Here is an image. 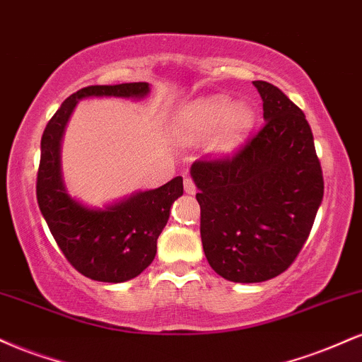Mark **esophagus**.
<instances>
[{
  "label": "esophagus",
  "instance_id": "esophagus-1",
  "mask_svg": "<svg viewBox=\"0 0 362 362\" xmlns=\"http://www.w3.org/2000/svg\"><path fill=\"white\" fill-rule=\"evenodd\" d=\"M184 189H185L187 194H195V184H194V180L190 177L184 178Z\"/></svg>",
  "mask_w": 362,
  "mask_h": 362
}]
</instances>
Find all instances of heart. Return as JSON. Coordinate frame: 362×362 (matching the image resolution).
<instances>
[{
    "label": "heart",
    "instance_id": "1",
    "mask_svg": "<svg viewBox=\"0 0 362 362\" xmlns=\"http://www.w3.org/2000/svg\"><path fill=\"white\" fill-rule=\"evenodd\" d=\"M255 122V112L247 103H235L226 97H211L195 102L182 112L178 126L189 139L214 136L213 148L230 153L242 144Z\"/></svg>",
    "mask_w": 362,
    "mask_h": 362
}]
</instances>
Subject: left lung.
Here are the masks:
<instances>
[{
  "instance_id": "1",
  "label": "left lung",
  "mask_w": 362,
  "mask_h": 362,
  "mask_svg": "<svg viewBox=\"0 0 362 362\" xmlns=\"http://www.w3.org/2000/svg\"><path fill=\"white\" fill-rule=\"evenodd\" d=\"M253 85L264 102V126L233 155L197 160L190 168L206 259L233 282H264L288 271L323 199L303 110L271 83Z\"/></svg>"
}]
</instances>
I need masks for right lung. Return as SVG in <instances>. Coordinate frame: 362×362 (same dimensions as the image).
<instances>
[{
  "mask_svg": "<svg viewBox=\"0 0 362 362\" xmlns=\"http://www.w3.org/2000/svg\"><path fill=\"white\" fill-rule=\"evenodd\" d=\"M148 83L95 85L66 98L44 129L37 172V202L57 247L85 277L100 282H124L139 276L156 255L158 236L168 221L173 201L184 194V180L138 192L126 201L88 209L66 192L61 178L59 146L64 126L78 100L86 97L141 98Z\"/></svg>",
  "mask_w": 362,
  "mask_h": 362,
  "instance_id": "obj_1",
  "label": "right lung"
}]
</instances>
